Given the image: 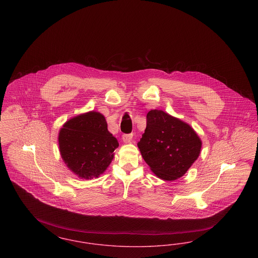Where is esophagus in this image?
<instances>
[{"label": "esophagus", "instance_id": "esophagus-1", "mask_svg": "<svg viewBox=\"0 0 258 258\" xmlns=\"http://www.w3.org/2000/svg\"><path fill=\"white\" fill-rule=\"evenodd\" d=\"M133 136L134 135L133 134H130V135H123V141L124 143H128V142H131L132 141V139H133Z\"/></svg>", "mask_w": 258, "mask_h": 258}]
</instances>
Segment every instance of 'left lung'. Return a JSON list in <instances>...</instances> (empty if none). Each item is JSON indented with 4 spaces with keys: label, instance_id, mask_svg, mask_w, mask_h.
I'll return each instance as SVG.
<instances>
[{
    "label": "left lung",
    "instance_id": "left-lung-1",
    "mask_svg": "<svg viewBox=\"0 0 258 258\" xmlns=\"http://www.w3.org/2000/svg\"><path fill=\"white\" fill-rule=\"evenodd\" d=\"M137 146L158 178L175 181L198 159L202 141L188 123L164 111L153 109L148 112L147 126Z\"/></svg>",
    "mask_w": 258,
    "mask_h": 258
}]
</instances>
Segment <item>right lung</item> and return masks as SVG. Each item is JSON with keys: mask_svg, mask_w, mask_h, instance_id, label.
Wrapping results in <instances>:
<instances>
[{"mask_svg": "<svg viewBox=\"0 0 258 258\" xmlns=\"http://www.w3.org/2000/svg\"><path fill=\"white\" fill-rule=\"evenodd\" d=\"M61 159L70 170L81 179L98 178L107 169L119 147L107 130L105 117L89 111L62 124L58 136Z\"/></svg>", "mask_w": 258, "mask_h": 258, "instance_id": "1", "label": "right lung"}]
</instances>
